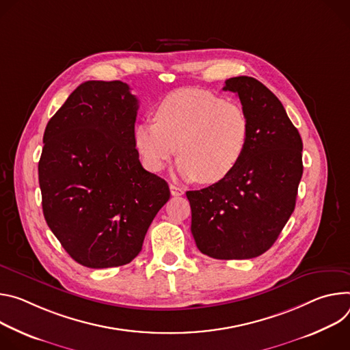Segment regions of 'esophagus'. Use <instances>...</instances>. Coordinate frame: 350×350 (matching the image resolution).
<instances>
[{"label":"esophagus","instance_id":"obj_1","mask_svg":"<svg viewBox=\"0 0 350 350\" xmlns=\"http://www.w3.org/2000/svg\"><path fill=\"white\" fill-rule=\"evenodd\" d=\"M170 190H171V195L172 196H182L183 195V189L182 187H179V186H176V185H170Z\"/></svg>","mask_w":350,"mask_h":350}]
</instances>
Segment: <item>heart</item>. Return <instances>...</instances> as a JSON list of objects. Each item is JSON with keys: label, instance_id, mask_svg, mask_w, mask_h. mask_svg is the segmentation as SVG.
<instances>
[{"label": "heart", "instance_id": "b5f03b06", "mask_svg": "<svg viewBox=\"0 0 350 350\" xmlns=\"http://www.w3.org/2000/svg\"><path fill=\"white\" fill-rule=\"evenodd\" d=\"M135 146L143 165L160 172L176 154L186 180L217 183L237 168L249 140L245 109L200 89H180L155 108V122L135 126Z\"/></svg>", "mask_w": 350, "mask_h": 350}]
</instances>
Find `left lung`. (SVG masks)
<instances>
[{"instance_id":"1","label":"left lung","mask_w":350,"mask_h":350,"mask_svg":"<svg viewBox=\"0 0 350 350\" xmlns=\"http://www.w3.org/2000/svg\"><path fill=\"white\" fill-rule=\"evenodd\" d=\"M249 121V140L224 180L186 191L198 249L218 260L254 258L278 239L292 215L303 174V143L277 98L250 76L225 81Z\"/></svg>"}]
</instances>
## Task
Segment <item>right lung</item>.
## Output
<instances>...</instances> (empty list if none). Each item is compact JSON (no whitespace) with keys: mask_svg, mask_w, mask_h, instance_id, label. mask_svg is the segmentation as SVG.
<instances>
[{"mask_svg":"<svg viewBox=\"0 0 350 350\" xmlns=\"http://www.w3.org/2000/svg\"><path fill=\"white\" fill-rule=\"evenodd\" d=\"M139 101L121 82L77 86L49 121L38 161L43 214L66 253L89 268L131 262L168 202V183L139 161Z\"/></svg>","mask_w":350,"mask_h":350,"instance_id":"add662e5","label":"right lung"}]
</instances>
